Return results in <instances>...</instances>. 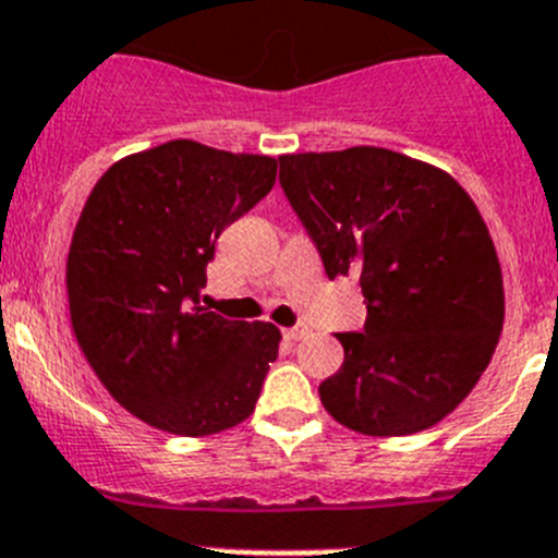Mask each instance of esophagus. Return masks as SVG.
<instances>
[{"label":"esophagus","mask_w":558,"mask_h":558,"mask_svg":"<svg viewBox=\"0 0 558 558\" xmlns=\"http://www.w3.org/2000/svg\"><path fill=\"white\" fill-rule=\"evenodd\" d=\"M310 332V327H307V324H295V327H288V329H284V340H290V343H295V340H302L304 338V335H307Z\"/></svg>","instance_id":"obj_1"}]
</instances>
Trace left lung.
<instances>
[{
    "label": "left lung",
    "mask_w": 558,
    "mask_h": 558,
    "mask_svg": "<svg viewBox=\"0 0 558 558\" xmlns=\"http://www.w3.org/2000/svg\"><path fill=\"white\" fill-rule=\"evenodd\" d=\"M279 184L324 270L360 276L363 332L318 386L349 430L411 436L456 411L502 332V274L481 211L452 175L386 147L279 156Z\"/></svg>",
    "instance_id": "obj_1"
}]
</instances>
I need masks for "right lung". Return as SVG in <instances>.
Returning <instances> with one entry per match:
<instances>
[{
  "instance_id": "1",
  "label": "right lung",
  "mask_w": 558,
  "mask_h": 558,
  "mask_svg": "<svg viewBox=\"0 0 558 558\" xmlns=\"http://www.w3.org/2000/svg\"><path fill=\"white\" fill-rule=\"evenodd\" d=\"M276 159L172 140L102 172L72 234V329L106 391L175 436H211L254 411L279 354L274 324L201 307L226 226L270 192Z\"/></svg>"
}]
</instances>
